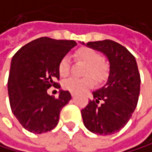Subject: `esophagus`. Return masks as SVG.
<instances>
[{
  "mask_svg": "<svg viewBox=\"0 0 152 152\" xmlns=\"http://www.w3.org/2000/svg\"><path fill=\"white\" fill-rule=\"evenodd\" d=\"M71 95H72V97H75V92H71Z\"/></svg>",
  "mask_w": 152,
  "mask_h": 152,
  "instance_id": "34e87169",
  "label": "esophagus"
}]
</instances>
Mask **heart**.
<instances>
[{
	"label": "heart",
	"mask_w": 152,
	"mask_h": 152,
	"mask_svg": "<svg viewBox=\"0 0 152 152\" xmlns=\"http://www.w3.org/2000/svg\"><path fill=\"white\" fill-rule=\"evenodd\" d=\"M75 56L77 59L84 61L88 63L86 69V75H92L97 81L104 80L108 74V67L104 62L102 61V55L96 50L90 48H82L75 51ZM71 70V62L70 58L64 55L61 58L58 63V72L62 77H65L70 74ZM94 84L91 77H87L84 78L69 77L62 82L63 89L71 92H80L86 89L91 88Z\"/></svg>",
	"instance_id": "b5f03b06"
}]
</instances>
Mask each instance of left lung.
I'll return each instance as SVG.
<instances>
[{
    "label": "left lung",
    "instance_id": "8db88e82",
    "mask_svg": "<svg viewBox=\"0 0 152 152\" xmlns=\"http://www.w3.org/2000/svg\"><path fill=\"white\" fill-rule=\"evenodd\" d=\"M87 45L107 57L110 70L107 84L92 92L93 100L81 110L83 123L91 133L115 134L126 125L137 105L141 82L137 63L126 48L112 40Z\"/></svg>",
    "mask_w": 152,
    "mask_h": 152
}]
</instances>
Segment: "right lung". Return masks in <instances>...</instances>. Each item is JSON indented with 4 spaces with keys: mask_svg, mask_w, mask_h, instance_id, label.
<instances>
[{
    "mask_svg": "<svg viewBox=\"0 0 152 152\" xmlns=\"http://www.w3.org/2000/svg\"><path fill=\"white\" fill-rule=\"evenodd\" d=\"M77 45L73 40L40 37L23 45L11 61L7 88L13 114L26 130L42 134L54 129L61 108L71 100L68 91L50 96V87L60 89L58 63Z\"/></svg>",
    "mask_w": 152,
    "mask_h": 152,
    "instance_id": "add662e5",
    "label": "right lung"
}]
</instances>
